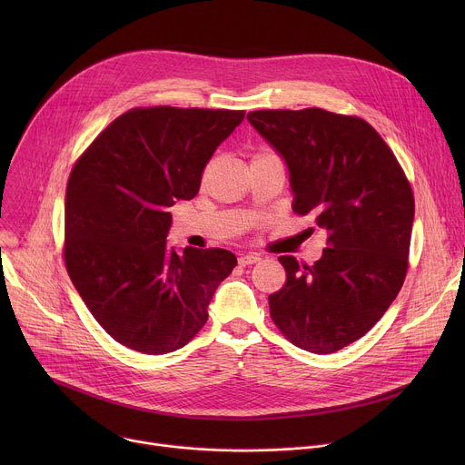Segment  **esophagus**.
I'll return each instance as SVG.
<instances>
[{"label": "esophagus", "mask_w": 465, "mask_h": 465, "mask_svg": "<svg viewBox=\"0 0 465 465\" xmlns=\"http://www.w3.org/2000/svg\"><path fill=\"white\" fill-rule=\"evenodd\" d=\"M261 257L257 255V253H242L241 257H239V264L241 267H248V264H253V262H257Z\"/></svg>", "instance_id": "obj_1"}]
</instances>
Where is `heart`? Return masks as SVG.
<instances>
[{
	"instance_id": "heart-1",
	"label": "heart",
	"mask_w": 465,
	"mask_h": 465,
	"mask_svg": "<svg viewBox=\"0 0 465 465\" xmlns=\"http://www.w3.org/2000/svg\"><path fill=\"white\" fill-rule=\"evenodd\" d=\"M269 158H278L272 151H267V149H261L257 153H253L252 156V162H259V160H269Z\"/></svg>"
}]
</instances>
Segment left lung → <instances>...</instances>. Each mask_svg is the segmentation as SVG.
I'll return each instance as SVG.
<instances>
[{"label":"left lung","mask_w":465,"mask_h":465,"mask_svg":"<svg viewBox=\"0 0 465 465\" xmlns=\"http://www.w3.org/2000/svg\"><path fill=\"white\" fill-rule=\"evenodd\" d=\"M248 121L285 158L294 213H311L327 232L312 267L280 257L287 280L269 296L272 322L305 351H339L364 337L403 287L414 223L411 182L379 132L357 115L255 110Z\"/></svg>","instance_id":"left-lung-1"}]
</instances>
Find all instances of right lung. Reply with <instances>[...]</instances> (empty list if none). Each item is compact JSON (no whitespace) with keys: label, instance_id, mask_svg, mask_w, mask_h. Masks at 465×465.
Listing matches in <instances>:
<instances>
[{"label":"right lung","instance_id":"right-lung-1","mask_svg":"<svg viewBox=\"0 0 465 465\" xmlns=\"http://www.w3.org/2000/svg\"><path fill=\"white\" fill-rule=\"evenodd\" d=\"M244 110L140 106L114 119L65 187L64 262L83 302L119 344L147 355L185 346L237 259L223 248L167 250L169 208L201 189Z\"/></svg>","mask_w":465,"mask_h":465}]
</instances>
